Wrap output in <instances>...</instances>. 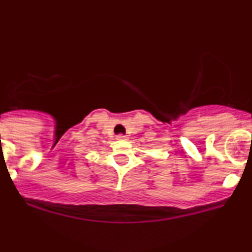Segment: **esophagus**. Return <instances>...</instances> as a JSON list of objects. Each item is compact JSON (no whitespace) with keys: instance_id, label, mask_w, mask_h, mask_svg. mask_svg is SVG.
<instances>
[{"instance_id":"34e87169","label":"esophagus","mask_w":252,"mask_h":252,"mask_svg":"<svg viewBox=\"0 0 252 252\" xmlns=\"http://www.w3.org/2000/svg\"><path fill=\"white\" fill-rule=\"evenodd\" d=\"M117 140H128V137H126V136H124V135H118L117 136Z\"/></svg>"}]
</instances>
